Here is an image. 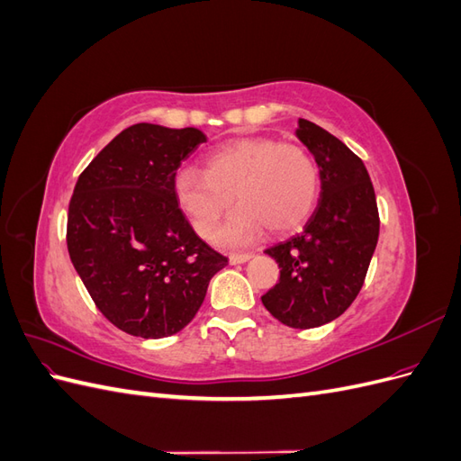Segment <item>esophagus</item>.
I'll return each mask as SVG.
<instances>
[{"mask_svg": "<svg viewBox=\"0 0 461 461\" xmlns=\"http://www.w3.org/2000/svg\"><path fill=\"white\" fill-rule=\"evenodd\" d=\"M252 258H254L252 252H248V254H230L229 261H230L232 265H239V263H246L248 259H252Z\"/></svg>", "mask_w": 461, "mask_h": 461, "instance_id": "1", "label": "esophagus"}]
</instances>
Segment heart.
I'll return each instance as SVG.
<instances>
[{
	"mask_svg": "<svg viewBox=\"0 0 461 461\" xmlns=\"http://www.w3.org/2000/svg\"><path fill=\"white\" fill-rule=\"evenodd\" d=\"M319 185V167L302 146L240 138L209 151L203 173L180 169L173 192L202 239H212L236 198L240 205L217 242L244 246L265 227L275 234L300 227L313 212Z\"/></svg>",
	"mask_w": 461,
	"mask_h": 461,
	"instance_id": "1",
	"label": "heart"
}]
</instances>
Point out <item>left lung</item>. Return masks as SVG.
<instances>
[{"instance_id": "obj_1", "label": "left lung", "mask_w": 461, "mask_h": 461, "mask_svg": "<svg viewBox=\"0 0 461 461\" xmlns=\"http://www.w3.org/2000/svg\"><path fill=\"white\" fill-rule=\"evenodd\" d=\"M296 136L319 167L321 200L300 234L265 249L281 278L261 302L283 325L313 329L340 317L364 286L379 209L366 165L350 148L305 119Z\"/></svg>"}]
</instances>
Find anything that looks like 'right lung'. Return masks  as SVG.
<instances>
[{"label":"right lung","mask_w":461,"mask_h":461,"mask_svg":"<svg viewBox=\"0 0 461 461\" xmlns=\"http://www.w3.org/2000/svg\"><path fill=\"white\" fill-rule=\"evenodd\" d=\"M205 140L192 127L138 122L77 180L67 217L68 256L97 310L132 337L183 330L212 276L229 263L194 232L173 192L180 161Z\"/></svg>","instance_id":"obj_1"}]
</instances>
